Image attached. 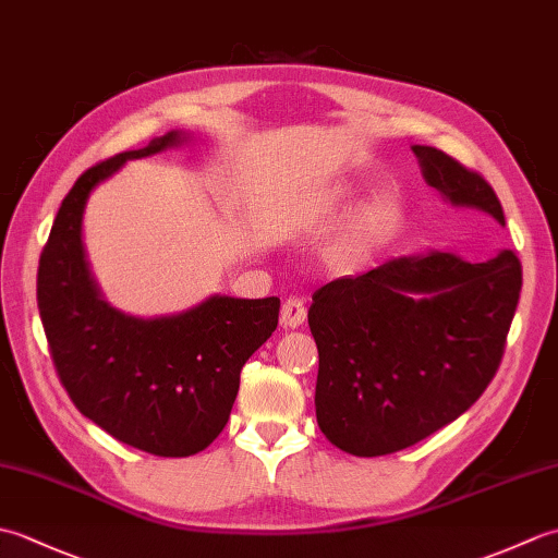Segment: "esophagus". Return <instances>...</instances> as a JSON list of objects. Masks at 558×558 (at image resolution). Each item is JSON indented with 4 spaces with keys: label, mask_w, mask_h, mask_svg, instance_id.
<instances>
[{
    "label": "esophagus",
    "mask_w": 558,
    "mask_h": 558,
    "mask_svg": "<svg viewBox=\"0 0 558 558\" xmlns=\"http://www.w3.org/2000/svg\"><path fill=\"white\" fill-rule=\"evenodd\" d=\"M306 318V306L302 300L298 298H290L286 300L280 310V324L282 328H300Z\"/></svg>",
    "instance_id": "esophagus-1"
}]
</instances>
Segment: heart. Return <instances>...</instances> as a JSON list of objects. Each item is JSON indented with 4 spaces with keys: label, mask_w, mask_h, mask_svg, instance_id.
<instances>
[{
    "label": "heart",
    "mask_w": 558,
    "mask_h": 558,
    "mask_svg": "<svg viewBox=\"0 0 558 558\" xmlns=\"http://www.w3.org/2000/svg\"><path fill=\"white\" fill-rule=\"evenodd\" d=\"M352 184H338L324 196L318 213L326 218H340L354 204ZM396 228V208L386 198L364 201L352 210L342 230L324 248V264L333 270H354L372 260Z\"/></svg>",
    "instance_id": "obj_1"
}]
</instances>
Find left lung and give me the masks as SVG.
I'll use <instances>...</instances> for the list:
<instances>
[{
  "mask_svg": "<svg viewBox=\"0 0 558 558\" xmlns=\"http://www.w3.org/2000/svg\"><path fill=\"white\" fill-rule=\"evenodd\" d=\"M446 204L506 225L484 177L432 146H412ZM523 286L513 252L470 264L448 252L402 256L314 292L316 420L360 458L414 446L475 405L499 369Z\"/></svg>",
  "mask_w": 558,
  "mask_h": 558,
  "instance_id": "obj_1",
  "label": "left lung"
}]
</instances>
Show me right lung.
Returning a JSON list of instances; mask_svg holds the SVG:
<instances>
[{"instance_id": "obj_1", "label": "right lung", "mask_w": 558, "mask_h": 558, "mask_svg": "<svg viewBox=\"0 0 558 558\" xmlns=\"http://www.w3.org/2000/svg\"><path fill=\"white\" fill-rule=\"evenodd\" d=\"M192 141L172 129L83 172L59 206L38 268V310L59 381L83 417L117 441L186 458L228 424L240 372L278 326L280 300L210 294L192 310L132 316L102 298L83 246L90 192L126 160Z\"/></svg>"}]
</instances>
